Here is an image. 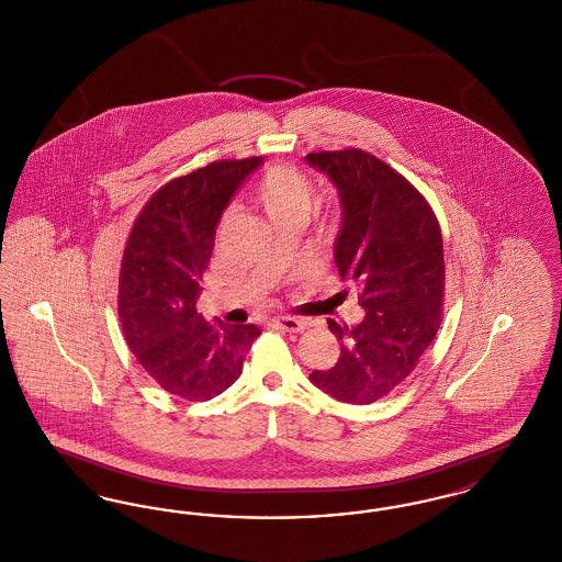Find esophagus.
Wrapping results in <instances>:
<instances>
[{
  "label": "esophagus",
  "mask_w": 562,
  "mask_h": 562,
  "mask_svg": "<svg viewBox=\"0 0 562 562\" xmlns=\"http://www.w3.org/2000/svg\"><path fill=\"white\" fill-rule=\"evenodd\" d=\"M271 326H276L280 330H286V333H303L305 322L299 321V318H291V316H280V318L271 321Z\"/></svg>",
  "instance_id": "1"
}]
</instances>
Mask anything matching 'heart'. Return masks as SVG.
Masks as SVG:
<instances>
[{
  "mask_svg": "<svg viewBox=\"0 0 562 562\" xmlns=\"http://www.w3.org/2000/svg\"><path fill=\"white\" fill-rule=\"evenodd\" d=\"M257 204L273 225L303 221L312 206L314 188L310 177L291 164H273L252 189Z\"/></svg>",
  "mask_w": 562,
  "mask_h": 562,
  "instance_id": "heart-1",
  "label": "heart"
}]
</instances>
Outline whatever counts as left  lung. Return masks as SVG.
Segmentation results:
<instances>
[{"instance_id": "obj_1", "label": "left lung", "mask_w": 562, "mask_h": 562, "mask_svg": "<svg viewBox=\"0 0 562 562\" xmlns=\"http://www.w3.org/2000/svg\"><path fill=\"white\" fill-rule=\"evenodd\" d=\"M341 198L335 240L339 276L358 291L364 318L328 321L339 360L310 374L328 396L371 404L415 371L442 321V234L426 198L401 172L362 149L307 154Z\"/></svg>"}]
</instances>
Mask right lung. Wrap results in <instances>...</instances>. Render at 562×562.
<instances>
[{"instance_id":"right-lung-1","label":"right lung","mask_w":562,"mask_h":562,"mask_svg":"<svg viewBox=\"0 0 562 562\" xmlns=\"http://www.w3.org/2000/svg\"><path fill=\"white\" fill-rule=\"evenodd\" d=\"M261 158L213 161L161 186L124 248L117 314L138 364L168 394L211 401L241 373L261 330L206 322L195 310L223 211Z\"/></svg>"}]
</instances>
